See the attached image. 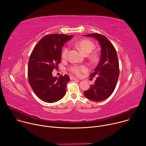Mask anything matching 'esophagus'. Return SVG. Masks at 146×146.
<instances>
[{
  "instance_id": "obj_1",
  "label": "esophagus",
  "mask_w": 146,
  "mask_h": 146,
  "mask_svg": "<svg viewBox=\"0 0 146 146\" xmlns=\"http://www.w3.org/2000/svg\"><path fill=\"white\" fill-rule=\"evenodd\" d=\"M70 80H78V79H77V78H76L74 76H70Z\"/></svg>"
}]
</instances>
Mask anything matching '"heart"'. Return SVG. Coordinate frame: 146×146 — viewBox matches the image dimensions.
<instances>
[{
    "label": "heart",
    "instance_id": "heart-1",
    "mask_svg": "<svg viewBox=\"0 0 146 146\" xmlns=\"http://www.w3.org/2000/svg\"><path fill=\"white\" fill-rule=\"evenodd\" d=\"M76 47L80 50V51L85 55L89 54L92 51L94 50L95 48V45L92 41L87 40L83 39L78 41L75 44ZM69 51V48L68 47H65L62 51V57L66 58L67 56L68 53ZM94 57V55L92 56ZM70 72H72L73 74L77 76H80L81 73H84L87 70V68L85 66H78L74 65L70 68Z\"/></svg>",
    "mask_w": 146,
    "mask_h": 146
}]
</instances>
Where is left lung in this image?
<instances>
[{
	"mask_svg": "<svg viewBox=\"0 0 146 146\" xmlns=\"http://www.w3.org/2000/svg\"><path fill=\"white\" fill-rule=\"evenodd\" d=\"M97 40L101 47L99 62L90 77L96 80L90 88L84 92L88 99L100 102L108 99L113 92L119 76V63L116 50L107 37L98 33L84 35Z\"/></svg>",
	"mask_w": 146,
	"mask_h": 146,
	"instance_id": "obj_1",
	"label": "left lung"
}]
</instances>
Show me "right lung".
<instances>
[{
    "instance_id": "right-lung-1",
    "label": "right lung",
    "mask_w": 146,
    "mask_h": 146,
    "mask_svg": "<svg viewBox=\"0 0 146 146\" xmlns=\"http://www.w3.org/2000/svg\"><path fill=\"white\" fill-rule=\"evenodd\" d=\"M73 37L61 34L46 35L40 39L31 54L29 82L37 97L46 102H57L66 94L69 77L67 74L53 77L52 72L58 69L60 62L62 47Z\"/></svg>"
}]
</instances>
